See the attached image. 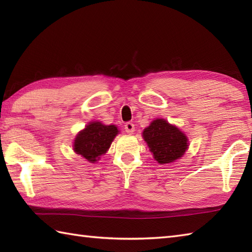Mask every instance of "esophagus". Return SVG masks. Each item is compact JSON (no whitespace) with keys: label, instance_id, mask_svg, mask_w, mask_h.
Segmentation results:
<instances>
[{"label":"esophagus","instance_id":"obj_1","mask_svg":"<svg viewBox=\"0 0 252 252\" xmlns=\"http://www.w3.org/2000/svg\"><path fill=\"white\" fill-rule=\"evenodd\" d=\"M134 125H133L132 122H126V126H125V130L127 133V134H133L134 133Z\"/></svg>","mask_w":252,"mask_h":252}]
</instances>
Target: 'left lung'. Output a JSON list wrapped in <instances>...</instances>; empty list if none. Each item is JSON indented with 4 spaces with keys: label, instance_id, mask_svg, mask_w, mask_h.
Returning a JSON list of instances; mask_svg holds the SVG:
<instances>
[{
    "label": "left lung",
    "instance_id": "1",
    "mask_svg": "<svg viewBox=\"0 0 252 252\" xmlns=\"http://www.w3.org/2000/svg\"><path fill=\"white\" fill-rule=\"evenodd\" d=\"M143 138L159 164L172 163L189 149V138L178 126L165 119H155L144 129Z\"/></svg>",
    "mask_w": 252,
    "mask_h": 252
}]
</instances>
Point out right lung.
<instances>
[{"label":"right lung","instance_id":"1","mask_svg":"<svg viewBox=\"0 0 252 252\" xmlns=\"http://www.w3.org/2000/svg\"><path fill=\"white\" fill-rule=\"evenodd\" d=\"M119 132L115 125H104L100 121L90 122L74 138L73 152L94 163L107 153Z\"/></svg>","mask_w":252,"mask_h":252}]
</instances>
